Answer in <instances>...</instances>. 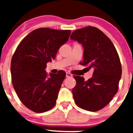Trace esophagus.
I'll return each mask as SVG.
<instances>
[{
	"label": "esophagus",
	"mask_w": 133,
	"mask_h": 133,
	"mask_svg": "<svg viewBox=\"0 0 133 133\" xmlns=\"http://www.w3.org/2000/svg\"><path fill=\"white\" fill-rule=\"evenodd\" d=\"M73 76V75L71 74V73H69V72H67L66 73V77L67 78H71Z\"/></svg>",
	"instance_id": "1"
}]
</instances>
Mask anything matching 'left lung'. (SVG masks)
<instances>
[{
  "instance_id": "1",
  "label": "left lung",
  "mask_w": 133,
  "mask_h": 133,
  "mask_svg": "<svg viewBox=\"0 0 133 133\" xmlns=\"http://www.w3.org/2000/svg\"><path fill=\"white\" fill-rule=\"evenodd\" d=\"M70 39L84 48L80 64L94 68L92 77L87 81L83 76H74L76 84L72 92L75 103L87 111H99L111 102L118 89L122 75L118 54L111 40L95 27L76 29Z\"/></svg>"
}]
</instances>
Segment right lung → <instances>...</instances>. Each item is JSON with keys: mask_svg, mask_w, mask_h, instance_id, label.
<instances>
[{"mask_svg": "<svg viewBox=\"0 0 133 133\" xmlns=\"http://www.w3.org/2000/svg\"><path fill=\"white\" fill-rule=\"evenodd\" d=\"M70 34V30L38 28L29 33L16 49L11 62L12 83L29 109L40 113L55 105L65 73L61 70L48 75L45 69Z\"/></svg>", "mask_w": 133, "mask_h": 133, "instance_id": "1", "label": "right lung"}]
</instances>
